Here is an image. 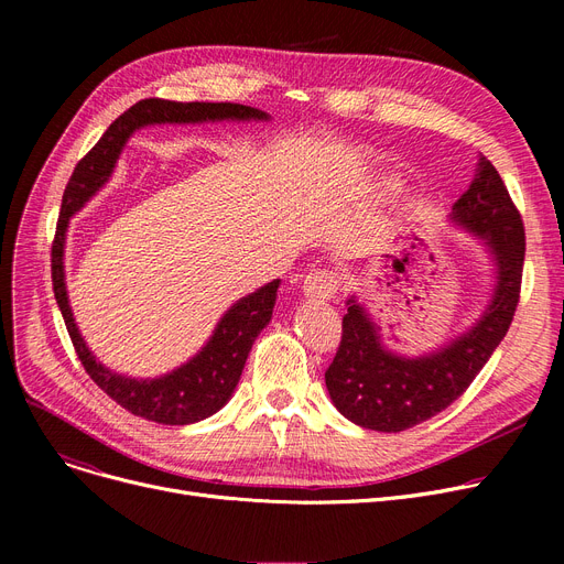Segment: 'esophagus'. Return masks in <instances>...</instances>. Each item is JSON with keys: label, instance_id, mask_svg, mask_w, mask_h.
<instances>
[{"label": "esophagus", "instance_id": "34e87169", "mask_svg": "<svg viewBox=\"0 0 564 564\" xmlns=\"http://www.w3.org/2000/svg\"><path fill=\"white\" fill-rule=\"evenodd\" d=\"M304 292L317 302L334 300V294L338 292V276L329 270H315L304 279Z\"/></svg>", "mask_w": 564, "mask_h": 564}]
</instances>
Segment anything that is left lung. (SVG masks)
Segmentation results:
<instances>
[{
  "label": "left lung",
  "mask_w": 564,
  "mask_h": 564,
  "mask_svg": "<svg viewBox=\"0 0 564 564\" xmlns=\"http://www.w3.org/2000/svg\"><path fill=\"white\" fill-rule=\"evenodd\" d=\"M453 219L485 237L496 256L494 300L468 334L421 359H402L383 349L366 311L354 297L347 302L340 345L324 381L343 416L366 430L402 432L448 409L510 329L521 297L525 232L521 213L487 158L453 205Z\"/></svg>",
  "instance_id": "1"
}]
</instances>
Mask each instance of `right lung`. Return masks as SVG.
Returning a JSON list of instances; mask_svg holds the SVG:
<instances>
[{"instance_id":"right-lung-1","label":"right lung","mask_w":564,"mask_h":564,"mask_svg":"<svg viewBox=\"0 0 564 564\" xmlns=\"http://www.w3.org/2000/svg\"><path fill=\"white\" fill-rule=\"evenodd\" d=\"M224 118L247 121V118H267V113L237 102H173L162 98H145L132 105L116 118L100 141L77 162L64 192L62 213H58L52 242L54 300L64 315L68 336L84 370L116 404H121L139 419L162 425L198 423L213 416L230 400L256 336L272 319L279 279L237 302L217 324L210 343L183 368L160 379H128L102 368L94 354L88 351L75 327L64 283L66 228L68 219L107 181L118 153H121L123 143L134 130L151 123H198L224 121Z\"/></svg>"}]
</instances>
